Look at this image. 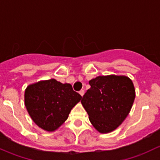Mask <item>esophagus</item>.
Returning <instances> with one entry per match:
<instances>
[{
  "label": "esophagus",
  "mask_w": 160,
  "mask_h": 160,
  "mask_svg": "<svg viewBox=\"0 0 160 160\" xmlns=\"http://www.w3.org/2000/svg\"><path fill=\"white\" fill-rule=\"evenodd\" d=\"M79 94L81 95V96H83L84 95V94H85V91H84V90H81V91L79 92Z\"/></svg>",
  "instance_id": "obj_1"
}]
</instances>
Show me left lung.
<instances>
[{"label": "left lung", "instance_id": "8db88e82", "mask_svg": "<svg viewBox=\"0 0 160 160\" xmlns=\"http://www.w3.org/2000/svg\"><path fill=\"white\" fill-rule=\"evenodd\" d=\"M91 88L81 101L95 129L108 133L118 128L129 115L136 92L125 75L98 76L89 81Z\"/></svg>", "mask_w": 160, "mask_h": 160}]
</instances>
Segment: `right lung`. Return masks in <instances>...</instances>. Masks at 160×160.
<instances>
[{"label":"right lung","instance_id":"right-lung-1","mask_svg":"<svg viewBox=\"0 0 160 160\" xmlns=\"http://www.w3.org/2000/svg\"><path fill=\"white\" fill-rule=\"evenodd\" d=\"M81 99L82 96L70 84L54 78L31 84L24 92L28 112L37 126L48 132L58 129Z\"/></svg>","mask_w":160,"mask_h":160}]
</instances>
